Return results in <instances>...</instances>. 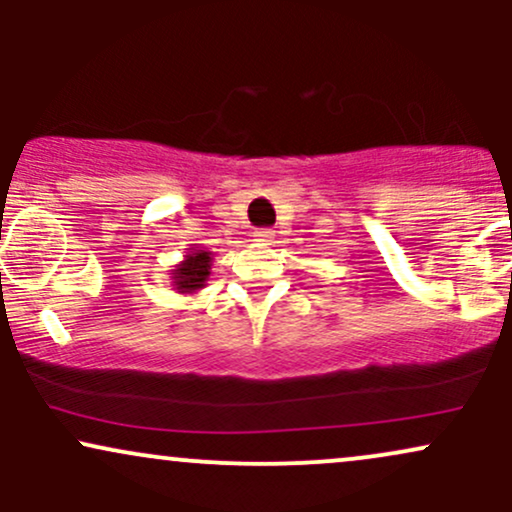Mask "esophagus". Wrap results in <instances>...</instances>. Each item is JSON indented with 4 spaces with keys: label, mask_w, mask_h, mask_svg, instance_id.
Segmentation results:
<instances>
[{
    "label": "esophagus",
    "mask_w": 512,
    "mask_h": 512,
    "mask_svg": "<svg viewBox=\"0 0 512 512\" xmlns=\"http://www.w3.org/2000/svg\"><path fill=\"white\" fill-rule=\"evenodd\" d=\"M252 240L260 245H272L274 243V231H269V228H260V231L252 233Z\"/></svg>",
    "instance_id": "34e87169"
}]
</instances>
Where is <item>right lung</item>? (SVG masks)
Listing matches in <instances>:
<instances>
[{"label":"right lung","instance_id":"add662e5","mask_svg":"<svg viewBox=\"0 0 512 512\" xmlns=\"http://www.w3.org/2000/svg\"><path fill=\"white\" fill-rule=\"evenodd\" d=\"M211 252L209 250H195L190 248L182 262L175 264V269L170 274L173 279V289L182 293V296H195L197 291H202L207 286L209 274H211Z\"/></svg>","mask_w":512,"mask_h":512}]
</instances>
